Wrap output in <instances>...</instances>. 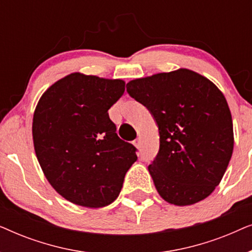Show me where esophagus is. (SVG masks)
<instances>
[{
	"mask_svg": "<svg viewBox=\"0 0 252 252\" xmlns=\"http://www.w3.org/2000/svg\"><path fill=\"white\" fill-rule=\"evenodd\" d=\"M134 146H135V147L137 148V149H140V148H141V142H140V140H139V139L134 141Z\"/></svg>",
	"mask_w": 252,
	"mask_h": 252,
	"instance_id": "34e87169",
	"label": "esophagus"
}]
</instances>
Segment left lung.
<instances>
[{
  "label": "left lung",
  "mask_w": 252,
  "mask_h": 252,
  "mask_svg": "<svg viewBox=\"0 0 252 252\" xmlns=\"http://www.w3.org/2000/svg\"><path fill=\"white\" fill-rule=\"evenodd\" d=\"M126 88L158 125L159 151L148 166L158 194L179 206L208 197L234 148L232 115L222 93L188 68L135 79Z\"/></svg>",
  "instance_id": "left-lung-1"
}]
</instances>
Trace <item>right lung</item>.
Here are the masks:
<instances>
[{
    "instance_id": "obj_1",
    "label": "right lung",
    "mask_w": 252,
    "mask_h": 252,
    "mask_svg": "<svg viewBox=\"0 0 252 252\" xmlns=\"http://www.w3.org/2000/svg\"><path fill=\"white\" fill-rule=\"evenodd\" d=\"M125 81L71 73L51 85L33 116V143L47 180L65 199L86 208L115 201L136 148L120 139L108 110Z\"/></svg>"
}]
</instances>
